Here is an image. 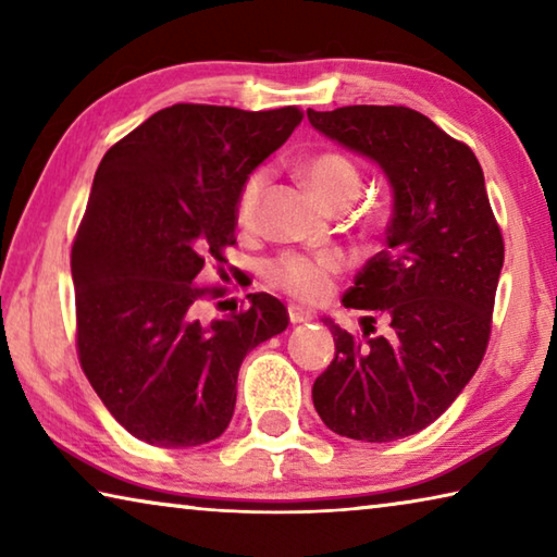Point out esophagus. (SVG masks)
Instances as JSON below:
<instances>
[{
  "mask_svg": "<svg viewBox=\"0 0 557 557\" xmlns=\"http://www.w3.org/2000/svg\"><path fill=\"white\" fill-rule=\"evenodd\" d=\"M287 314H289V322L292 324H307V322H312V319H314V314L309 312L307 307H301V305H289L287 307Z\"/></svg>",
  "mask_w": 557,
  "mask_h": 557,
  "instance_id": "obj_1",
  "label": "esophagus"
}]
</instances>
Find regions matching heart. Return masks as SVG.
<instances>
[{
    "mask_svg": "<svg viewBox=\"0 0 557 557\" xmlns=\"http://www.w3.org/2000/svg\"><path fill=\"white\" fill-rule=\"evenodd\" d=\"M301 176L329 209L336 203H351L361 191V172L342 152H317L301 162ZM268 186L265 169H256L245 178L235 203V221L240 228L250 231L258 223V209L262 191ZM342 252L322 250L314 256L305 252H282L265 265V280L287 295L305 301H322L334 287V277L344 270Z\"/></svg>",
    "mask_w": 557,
    "mask_h": 557,
    "instance_id": "b5f03b06",
    "label": "heart"
}]
</instances>
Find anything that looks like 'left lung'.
Masks as SVG:
<instances>
[{"mask_svg": "<svg viewBox=\"0 0 557 557\" xmlns=\"http://www.w3.org/2000/svg\"><path fill=\"white\" fill-rule=\"evenodd\" d=\"M307 117L379 164L393 186L385 250L344 295V307L383 312L391 336H354L326 319L336 354L314 381V408L342 437H408L465 391L492 334L504 238L484 172L465 143L418 110L348 106Z\"/></svg>", "mask_w": 557, "mask_h": 557, "instance_id": "left-lung-1", "label": "left lung"}]
</instances>
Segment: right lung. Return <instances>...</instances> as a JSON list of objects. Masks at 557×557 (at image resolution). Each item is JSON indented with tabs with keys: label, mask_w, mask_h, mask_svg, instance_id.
I'll return each mask as SVG.
<instances>
[{
	"label": "right lung",
	"mask_w": 557,
	"mask_h": 557,
	"mask_svg": "<svg viewBox=\"0 0 557 557\" xmlns=\"http://www.w3.org/2000/svg\"><path fill=\"white\" fill-rule=\"evenodd\" d=\"M301 117L295 106L178 102L102 157L71 250L75 344L102 405L147 445L221 437L243 358L289 324L285 305L265 292L248 295L243 312L203 322L199 301L225 289L199 280L235 245L243 182Z\"/></svg>",
	"instance_id": "1"
}]
</instances>
